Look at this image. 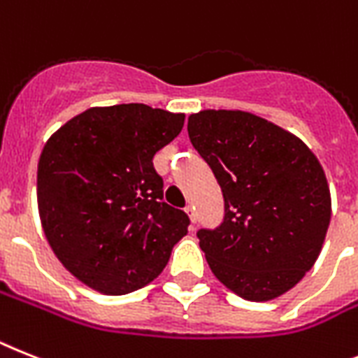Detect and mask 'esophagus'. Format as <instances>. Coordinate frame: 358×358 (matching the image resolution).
Returning a JSON list of instances; mask_svg holds the SVG:
<instances>
[{
	"label": "esophagus",
	"instance_id": "esophagus-1",
	"mask_svg": "<svg viewBox=\"0 0 358 358\" xmlns=\"http://www.w3.org/2000/svg\"><path fill=\"white\" fill-rule=\"evenodd\" d=\"M185 213H187L189 215V218H191V222H196V213H194V207L193 206H187L185 207Z\"/></svg>",
	"mask_w": 358,
	"mask_h": 358
}]
</instances>
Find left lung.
<instances>
[{
	"label": "left lung",
	"instance_id": "8db88e82",
	"mask_svg": "<svg viewBox=\"0 0 358 358\" xmlns=\"http://www.w3.org/2000/svg\"><path fill=\"white\" fill-rule=\"evenodd\" d=\"M194 151L224 196V220L198 229L215 276L245 300H271L302 280L331 218L326 174L306 143L242 110H202L187 122Z\"/></svg>",
	"mask_w": 358,
	"mask_h": 358
}]
</instances>
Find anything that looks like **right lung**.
<instances>
[{"instance_id":"1","label":"right lung","mask_w":358,"mask_h":358,"mask_svg":"<svg viewBox=\"0 0 358 358\" xmlns=\"http://www.w3.org/2000/svg\"><path fill=\"white\" fill-rule=\"evenodd\" d=\"M184 114L143 103L96 107L49 138L38 164V207L50 248L78 280L125 295L155 280L189 216L164 200L152 156Z\"/></svg>"}]
</instances>
